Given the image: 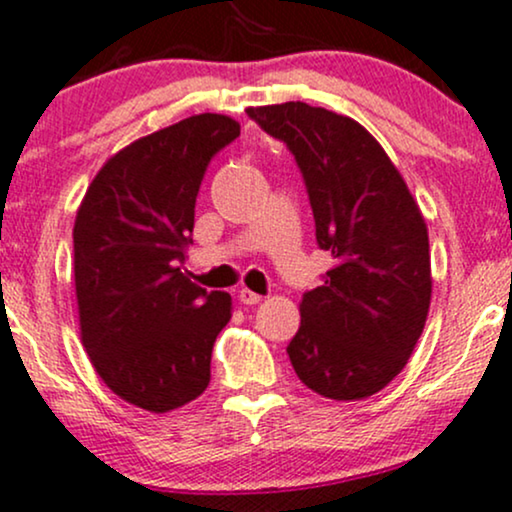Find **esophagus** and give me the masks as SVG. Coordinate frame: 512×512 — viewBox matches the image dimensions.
<instances>
[{"label":"esophagus","mask_w":512,"mask_h":512,"mask_svg":"<svg viewBox=\"0 0 512 512\" xmlns=\"http://www.w3.org/2000/svg\"><path fill=\"white\" fill-rule=\"evenodd\" d=\"M261 299H263L261 294H256V292L246 290V287H244V290H239V302L246 304V306H254V304L261 302Z\"/></svg>","instance_id":"esophagus-1"}]
</instances>
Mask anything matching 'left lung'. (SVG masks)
Instances as JSON below:
<instances>
[{
	"label": "left lung",
	"instance_id": "left-lung-1",
	"mask_svg": "<svg viewBox=\"0 0 512 512\" xmlns=\"http://www.w3.org/2000/svg\"><path fill=\"white\" fill-rule=\"evenodd\" d=\"M302 170L316 242L333 256L306 292L287 354L299 381L362 400L405 369L431 304L429 232L398 167L362 124L306 102L249 107Z\"/></svg>",
	"mask_w": 512,
	"mask_h": 512
}]
</instances>
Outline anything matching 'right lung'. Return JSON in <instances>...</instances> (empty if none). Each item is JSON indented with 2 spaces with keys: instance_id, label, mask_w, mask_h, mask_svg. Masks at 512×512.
<instances>
[{
  "instance_id": "add662e5",
  "label": "right lung",
  "mask_w": 512,
  "mask_h": 512,
  "mask_svg": "<svg viewBox=\"0 0 512 512\" xmlns=\"http://www.w3.org/2000/svg\"><path fill=\"white\" fill-rule=\"evenodd\" d=\"M239 136L225 114H194L114 153L74 222L81 342L114 395L148 412L196 400L210 383L227 292L182 273L198 186L210 158Z\"/></svg>"
}]
</instances>
